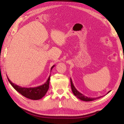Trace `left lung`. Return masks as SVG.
<instances>
[{
	"instance_id": "1",
	"label": "left lung",
	"mask_w": 124,
	"mask_h": 124,
	"mask_svg": "<svg viewBox=\"0 0 124 124\" xmlns=\"http://www.w3.org/2000/svg\"><path fill=\"white\" fill-rule=\"evenodd\" d=\"M70 85H71V88H72V90L73 94H74V95L76 96V97H77V98H78L79 99L84 101H87V102L97 100V99H98V98H100L101 97H102V96H100V97H95V98L93 97H93H87V96H84L83 94L80 93V92H79L76 89V88L75 87L74 85H73V83L72 82V79L71 78H70ZM109 92H110V91H108L107 93H108Z\"/></svg>"
}]
</instances>
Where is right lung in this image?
<instances>
[{
	"mask_svg": "<svg viewBox=\"0 0 124 124\" xmlns=\"http://www.w3.org/2000/svg\"><path fill=\"white\" fill-rule=\"evenodd\" d=\"M54 65L51 67V71L52 69L54 68ZM8 81H9L10 84L12 85L15 89L17 91L21 94L22 96L28 98L29 99L33 100H38L43 98L46 93L47 90L49 88V83L50 79V75L48 78L47 81L44 84L39 86L35 87H23L20 86L15 84L14 83L11 82V81L8 78Z\"/></svg>",
	"mask_w": 124,
	"mask_h": 124,
	"instance_id": "add662e5",
	"label": "right lung"
}]
</instances>
